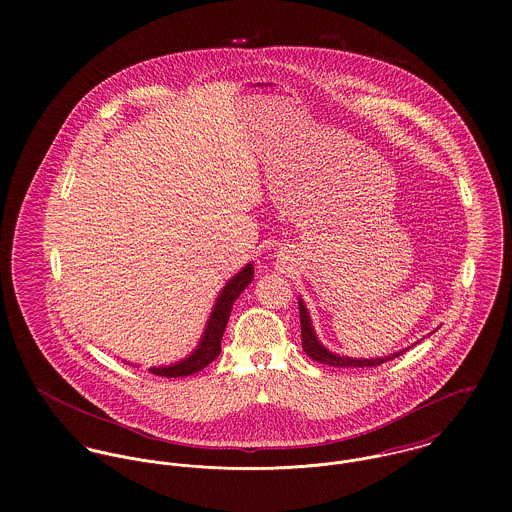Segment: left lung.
<instances>
[{
	"mask_svg": "<svg viewBox=\"0 0 512 512\" xmlns=\"http://www.w3.org/2000/svg\"><path fill=\"white\" fill-rule=\"evenodd\" d=\"M299 301V321H301V345H303V351L309 359L321 363V365L329 366H378L386 361H392L396 357H400L402 353H406L408 349H402V351H396L388 357H370V359H353V357H343V355H337L333 351H329L327 347H323V343L319 341L315 329H313V323H311V317H309V311L305 307V301L301 297H297ZM434 333V331H432Z\"/></svg>",
	"mask_w": 512,
	"mask_h": 512,
	"instance_id": "8db88e82",
	"label": "left lung"
}]
</instances>
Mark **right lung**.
<instances>
[{
    "label": "right lung",
    "instance_id": "add662e5",
    "mask_svg": "<svg viewBox=\"0 0 512 512\" xmlns=\"http://www.w3.org/2000/svg\"><path fill=\"white\" fill-rule=\"evenodd\" d=\"M252 280H254V266L250 262L236 276H232L226 282V286L220 290L219 297L213 305V311L207 319L205 331L199 339V345L191 351V355H187L185 359L171 363V365L151 366L149 370L157 376L179 378V376L195 374V372L203 370L205 366L211 365L220 355V341H222V333L226 329V323H228V317L232 311V303L240 297V293L250 286Z\"/></svg>",
    "mask_w": 512,
    "mask_h": 512
}]
</instances>
